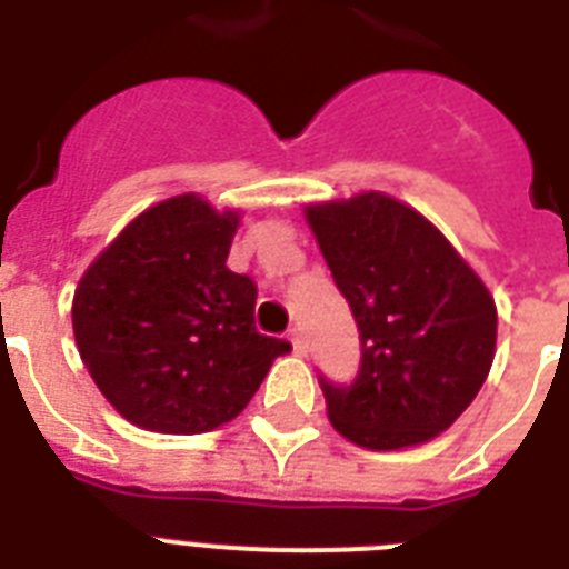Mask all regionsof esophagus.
<instances>
[{"instance_id": "1", "label": "esophagus", "mask_w": 569, "mask_h": 569, "mask_svg": "<svg viewBox=\"0 0 569 569\" xmlns=\"http://www.w3.org/2000/svg\"><path fill=\"white\" fill-rule=\"evenodd\" d=\"M289 339H292V346H295V351H298V355H303V351H307V337H303L301 328H292Z\"/></svg>"}]
</instances>
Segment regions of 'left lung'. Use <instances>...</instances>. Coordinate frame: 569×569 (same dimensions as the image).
Listing matches in <instances>:
<instances>
[{"instance_id":"left-lung-1","label":"left lung","mask_w":569,"mask_h":569,"mask_svg":"<svg viewBox=\"0 0 569 569\" xmlns=\"http://www.w3.org/2000/svg\"><path fill=\"white\" fill-rule=\"evenodd\" d=\"M360 330L351 383L319 375L333 428L405 449L458 419L493 366L496 303L442 232L387 194L307 209Z\"/></svg>"}]
</instances>
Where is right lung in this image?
Segmentation results:
<instances>
[{
	"label": "right lung",
	"mask_w": 569,
	"mask_h": 569,
	"mask_svg": "<svg viewBox=\"0 0 569 569\" xmlns=\"http://www.w3.org/2000/svg\"><path fill=\"white\" fill-rule=\"evenodd\" d=\"M239 214L194 194L147 209L79 280L73 333L120 416L203 433L248 407L286 339L259 333L257 283L227 268Z\"/></svg>",
	"instance_id": "add662e5"
}]
</instances>
